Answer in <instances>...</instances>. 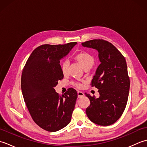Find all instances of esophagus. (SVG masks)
Listing matches in <instances>:
<instances>
[{
    "instance_id": "1",
    "label": "esophagus",
    "mask_w": 147,
    "mask_h": 147,
    "mask_svg": "<svg viewBox=\"0 0 147 147\" xmlns=\"http://www.w3.org/2000/svg\"><path fill=\"white\" fill-rule=\"evenodd\" d=\"M84 96V93L83 92H80V91L78 92V98L82 97V96Z\"/></svg>"
}]
</instances>
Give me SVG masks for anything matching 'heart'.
<instances>
[{"label": "heart", "mask_w": 147, "mask_h": 147, "mask_svg": "<svg viewBox=\"0 0 147 147\" xmlns=\"http://www.w3.org/2000/svg\"><path fill=\"white\" fill-rule=\"evenodd\" d=\"M75 59L78 61V62L82 65L83 68L86 67L91 66L93 65L94 62V59L92 57V55L87 52H80L78 54L75 56ZM69 66V61L67 60H64L62 62L61 68L62 73H65L67 71V68ZM77 86H80L81 85L78 84Z\"/></svg>", "instance_id": "1"}]
</instances>
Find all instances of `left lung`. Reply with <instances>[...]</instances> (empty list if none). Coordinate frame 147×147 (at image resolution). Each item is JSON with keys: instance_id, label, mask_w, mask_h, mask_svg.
<instances>
[{"instance_id": "8db88e82", "label": "left lung", "mask_w": 147, "mask_h": 147, "mask_svg": "<svg viewBox=\"0 0 147 147\" xmlns=\"http://www.w3.org/2000/svg\"><path fill=\"white\" fill-rule=\"evenodd\" d=\"M82 45L95 49L100 62L92 80V86L98 89L100 96L96 98L85 93L90 101L86 115L98 125H111L123 114L128 98L130 82L126 59L112 43L105 40H89Z\"/></svg>"}]
</instances>
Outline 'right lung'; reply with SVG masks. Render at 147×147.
<instances>
[{
  "instance_id": "add662e5",
  "label": "right lung",
  "mask_w": 147,
  "mask_h": 147,
  "mask_svg": "<svg viewBox=\"0 0 147 147\" xmlns=\"http://www.w3.org/2000/svg\"><path fill=\"white\" fill-rule=\"evenodd\" d=\"M76 44L39 46L30 55L22 73L24 102L35 123L48 131H57L71 120L77 92L71 88L59 96L55 87L64 77L60 61Z\"/></svg>"
}]
</instances>
